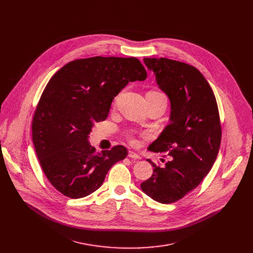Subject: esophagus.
Wrapping results in <instances>:
<instances>
[{
	"label": "esophagus",
	"mask_w": 253,
	"mask_h": 253,
	"mask_svg": "<svg viewBox=\"0 0 253 253\" xmlns=\"http://www.w3.org/2000/svg\"><path fill=\"white\" fill-rule=\"evenodd\" d=\"M128 157L132 158V159H140V156L137 153L133 152V151H129L128 152Z\"/></svg>",
	"instance_id": "1"
}]
</instances>
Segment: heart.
Listing matches in <instances>:
<instances>
[{
	"label": "heart",
	"mask_w": 253,
	"mask_h": 253,
	"mask_svg": "<svg viewBox=\"0 0 253 253\" xmlns=\"http://www.w3.org/2000/svg\"><path fill=\"white\" fill-rule=\"evenodd\" d=\"M153 93H157V92H153ZM130 140H131V142H132V143H134V144L136 143V140H135L133 137H131V139H130Z\"/></svg>",
	"instance_id": "heart-1"
}]
</instances>
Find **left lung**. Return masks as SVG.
<instances>
[{
  "instance_id": "obj_1",
  "label": "left lung",
  "mask_w": 253,
  "mask_h": 253,
  "mask_svg": "<svg viewBox=\"0 0 253 253\" xmlns=\"http://www.w3.org/2000/svg\"><path fill=\"white\" fill-rule=\"evenodd\" d=\"M153 71L158 87L168 96L170 122L148 150L168 153L163 167L141 183L142 191L153 200L169 204L195 189L217 157L221 125L214 93L193 66L166 58H144Z\"/></svg>"
}]
</instances>
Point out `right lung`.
I'll list each match as a JSON object with an SVG mask.
<instances>
[{
    "label": "right lung",
    "instance_id": "obj_1",
    "mask_svg": "<svg viewBox=\"0 0 253 253\" xmlns=\"http://www.w3.org/2000/svg\"><path fill=\"white\" fill-rule=\"evenodd\" d=\"M147 78L137 58L74 60L50 79L32 123L33 143L50 183L70 198L96 191L106 174L128 152L122 145L96 152L88 141L94 122L104 121L118 93Z\"/></svg>",
    "mask_w": 253,
    "mask_h": 253
}]
</instances>
